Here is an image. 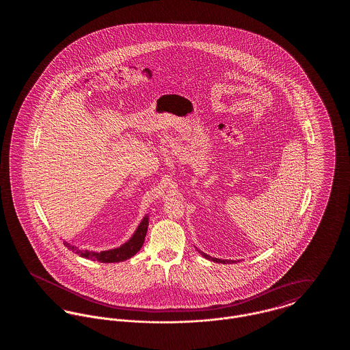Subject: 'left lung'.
Returning a JSON list of instances; mask_svg holds the SVG:
<instances>
[{"instance_id": "1", "label": "left lung", "mask_w": 350, "mask_h": 350, "mask_svg": "<svg viewBox=\"0 0 350 350\" xmlns=\"http://www.w3.org/2000/svg\"><path fill=\"white\" fill-rule=\"evenodd\" d=\"M200 254H202L204 258H207V260H211V261H214V262H224V264H226V262H234V261H230V260H220V258H214V257H211V256H208V254H206V253H203V252H200Z\"/></svg>"}]
</instances>
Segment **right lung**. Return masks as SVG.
<instances>
[{"instance_id": "right-lung-1", "label": "right lung", "mask_w": 350, "mask_h": 350, "mask_svg": "<svg viewBox=\"0 0 350 350\" xmlns=\"http://www.w3.org/2000/svg\"><path fill=\"white\" fill-rule=\"evenodd\" d=\"M148 231V215L143 217V220L140 221L139 227L136 228V231L133 234V237L124 243L123 245H120L119 248L110 250H102V252H92V250H80L75 245H70L67 241H64V245L68 250L75 252L76 254L81 256L83 258L88 260H93V261H100L103 264H111V262H120L124 260L131 258L135 256L140 248L144 244V239Z\"/></svg>"}]
</instances>
